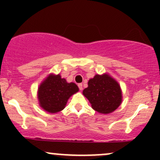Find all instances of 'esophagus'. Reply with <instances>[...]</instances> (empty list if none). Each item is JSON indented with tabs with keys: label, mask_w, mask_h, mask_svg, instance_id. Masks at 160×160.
Masks as SVG:
<instances>
[{
	"label": "esophagus",
	"mask_w": 160,
	"mask_h": 160,
	"mask_svg": "<svg viewBox=\"0 0 160 160\" xmlns=\"http://www.w3.org/2000/svg\"><path fill=\"white\" fill-rule=\"evenodd\" d=\"M78 87L80 89V90H82V83H79L78 84Z\"/></svg>",
	"instance_id": "34e87169"
}]
</instances>
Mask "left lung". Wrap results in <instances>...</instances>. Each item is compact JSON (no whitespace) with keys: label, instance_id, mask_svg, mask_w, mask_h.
I'll return each instance as SVG.
<instances>
[{"label":"left lung","instance_id":"8db88e82","mask_svg":"<svg viewBox=\"0 0 160 160\" xmlns=\"http://www.w3.org/2000/svg\"><path fill=\"white\" fill-rule=\"evenodd\" d=\"M82 94L95 111L104 114L115 111L122 102L120 85L108 74H97L90 79Z\"/></svg>","mask_w":160,"mask_h":160}]
</instances>
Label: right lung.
Here are the masks:
<instances>
[{
  "label": "right lung",
  "mask_w": 160,
  "mask_h": 160,
  "mask_svg": "<svg viewBox=\"0 0 160 160\" xmlns=\"http://www.w3.org/2000/svg\"><path fill=\"white\" fill-rule=\"evenodd\" d=\"M78 90L76 84L68 83L59 74L49 75L38 89L40 105L49 113L59 112L65 108L70 96Z\"/></svg>",
  "instance_id": "1"
}]
</instances>
